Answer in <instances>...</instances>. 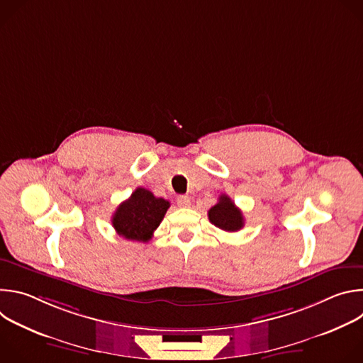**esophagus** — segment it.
Here are the masks:
<instances>
[{
	"label": "esophagus",
	"mask_w": 363,
	"mask_h": 363,
	"mask_svg": "<svg viewBox=\"0 0 363 363\" xmlns=\"http://www.w3.org/2000/svg\"><path fill=\"white\" fill-rule=\"evenodd\" d=\"M177 203H178V206H181V208H186V206L191 205V199L188 195H179L177 198Z\"/></svg>",
	"instance_id": "34e87169"
}]
</instances>
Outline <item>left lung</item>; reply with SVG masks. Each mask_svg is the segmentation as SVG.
I'll use <instances>...</instances> for the list:
<instances>
[{
  "label": "left lung",
  "mask_w": 363,
  "mask_h": 363,
  "mask_svg": "<svg viewBox=\"0 0 363 363\" xmlns=\"http://www.w3.org/2000/svg\"><path fill=\"white\" fill-rule=\"evenodd\" d=\"M208 218L211 224L218 227L223 231L234 233L244 227V217L240 208L231 201L228 195H221L218 202L210 208Z\"/></svg>",
  "instance_id": "8db88e82"
}]
</instances>
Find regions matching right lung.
<instances>
[{"label": "right lung", "mask_w": 363, "mask_h": 363, "mask_svg": "<svg viewBox=\"0 0 363 363\" xmlns=\"http://www.w3.org/2000/svg\"><path fill=\"white\" fill-rule=\"evenodd\" d=\"M169 205V201L157 198L150 191L136 188L116 208L112 217V225L121 237L146 242L152 238L153 231L160 227Z\"/></svg>", "instance_id": "right-lung-1"}]
</instances>
